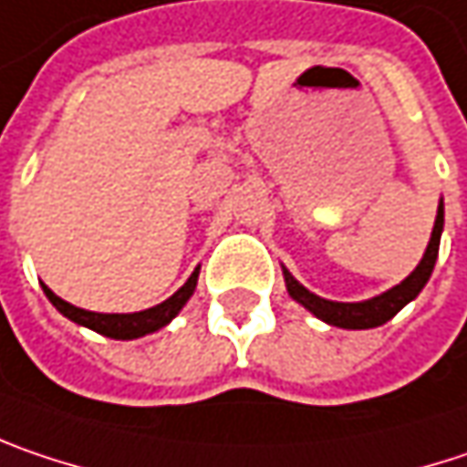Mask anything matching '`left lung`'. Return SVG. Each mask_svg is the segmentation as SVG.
<instances>
[{
	"label": "left lung",
	"mask_w": 467,
	"mask_h": 467,
	"mask_svg": "<svg viewBox=\"0 0 467 467\" xmlns=\"http://www.w3.org/2000/svg\"><path fill=\"white\" fill-rule=\"evenodd\" d=\"M441 228H444V204H439L436 223H433V234H431L428 250L422 254L420 265H417L404 282L396 284L393 289H388V292L372 297V300H364V303H332V300H324V297H318L314 292H308L303 284H297L284 271L286 292L292 295V300H297L314 317L327 321V324H332V327H343V329H372V327H380V324H385V321H390V318L396 317L410 300H415L417 295H420V289L431 279L433 265H436V257H439Z\"/></svg>",
	"instance_id": "8db88e82"
}]
</instances>
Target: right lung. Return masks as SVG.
I'll return each mask as SVG.
<instances>
[{
	"label": "right lung",
	"instance_id": "add662e5",
	"mask_svg": "<svg viewBox=\"0 0 467 467\" xmlns=\"http://www.w3.org/2000/svg\"><path fill=\"white\" fill-rule=\"evenodd\" d=\"M196 279H199V268L188 276V282L172 297H167L164 303L153 306L149 311H138V314H95V311H84V308H77V306L60 300L47 284H42V289H45L50 303L63 317H68L71 321L82 324V327L95 329L98 335H106V337H114V340H132V337H143L149 332L161 329L164 324H170L172 318L178 317V311L183 308L188 297L196 289Z\"/></svg>",
	"mask_w": 467,
	"mask_h": 467
}]
</instances>
